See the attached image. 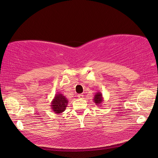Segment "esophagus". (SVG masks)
Masks as SVG:
<instances>
[{
	"label": "esophagus",
	"instance_id": "34e87169",
	"mask_svg": "<svg viewBox=\"0 0 158 158\" xmlns=\"http://www.w3.org/2000/svg\"><path fill=\"white\" fill-rule=\"evenodd\" d=\"M78 97L79 99H82V98L84 97V95H83V94H78Z\"/></svg>",
	"mask_w": 158,
	"mask_h": 158
}]
</instances>
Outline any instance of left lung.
<instances>
[{
    "label": "left lung",
    "instance_id": "1",
    "mask_svg": "<svg viewBox=\"0 0 158 158\" xmlns=\"http://www.w3.org/2000/svg\"><path fill=\"white\" fill-rule=\"evenodd\" d=\"M103 94L100 92H97L94 94V99H93V101L94 102V103L96 104V106H101V103L102 102H103Z\"/></svg>",
    "mask_w": 158,
    "mask_h": 158
}]
</instances>
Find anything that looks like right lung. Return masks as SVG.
<instances>
[{"label": "right lung", "mask_w": 158, "mask_h": 158, "mask_svg": "<svg viewBox=\"0 0 158 158\" xmlns=\"http://www.w3.org/2000/svg\"><path fill=\"white\" fill-rule=\"evenodd\" d=\"M68 104V100L65 96L61 93H57L55 94L50 106L55 114H60L65 110Z\"/></svg>", "instance_id": "obj_1"}]
</instances>
